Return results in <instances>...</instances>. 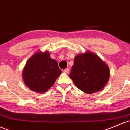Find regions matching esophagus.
I'll use <instances>...</instances> for the list:
<instances>
[{"label":"esophagus","mask_w":130,"mask_h":130,"mask_svg":"<svg viewBox=\"0 0 130 130\" xmlns=\"http://www.w3.org/2000/svg\"><path fill=\"white\" fill-rule=\"evenodd\" d=\"M63 72L65 73H67H67H69V69H64L63 70Z\"/></svg>","instance_id":"obj_1"}]
</instances>
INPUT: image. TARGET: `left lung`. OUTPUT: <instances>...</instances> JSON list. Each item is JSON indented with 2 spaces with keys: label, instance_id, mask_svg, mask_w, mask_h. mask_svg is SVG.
Instances as JSON below:
<instances>
[{
  "label": "left lung",
  "instance_id": "8db88e82",
  "mask_svg": "<svg viewBox=\"0 0 130 130\" xmlns=\"http://www.w3.org/2000/svg\"><path fill=\"white\" fill-rule=\"evenodd\" d=\"M69 76L78 89L91 94L106 85L110 78V70L97 55L87 51L75 56Z\"/></svg>",
  "mask_w": 130,
  "mask_h": 130
}]
</instances>
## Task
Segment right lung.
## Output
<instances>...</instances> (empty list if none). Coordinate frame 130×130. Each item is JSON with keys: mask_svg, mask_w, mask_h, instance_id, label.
<instances>
[{"mask_svg": "<svg viewBox=\"0 0 130 130\" xmlns=\"http://www.w3.org/2000/svg\"><path fill=\"white\" fill-rule=\"evenodd\" d=\"M48 52L34 54L26 62L22 72L25 84L37 93L46 92L61 74L55 60L50 58Z\"/></svg>", "mask_w": 130, "mask_h": 130, "instance_id": "1", "label": "right lung"}]
</instances>
